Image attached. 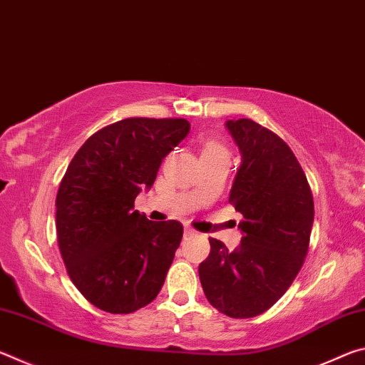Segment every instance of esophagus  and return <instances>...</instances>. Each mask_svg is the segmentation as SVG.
I'll list each match as a JSON object with an SVG mask.
<instances>
[{"mask_svg":"<svg viewBox=\"0 0 365 365\" xmlns=\"http://www.w3.org/2000/svg\"><path fill=\"white\" fill-rule=\"evenodd\" d=\"M183 235H185V237H193V235H195V230H193V228H190V227H185Z\"/></svg>","mask_w":365,"mask_h":365,"instance_id":"esophagus-1","label":"esophagus"}]
</instances>
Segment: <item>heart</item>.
<instances>
[{"label":"heart","instance_id":"obj_1","mask_svg":"<svg viewBox=\"0 0 365 365\" xmlns=\"http://www.w3.org/2000/svg\"><path fill=\"white\" fill-rule=\"evenodd\" d=\"M227 151L224 145H220L219 141L214 140H205L202 141V154L201 156H207V154H215V153H224Z\"/></svg>","mask_w":365,"mask_h":365}]
</instances>
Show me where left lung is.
<instances>
[{"label":"left lung","instance_id":"8db88e82","mask_svg":"<svg viewBox=\"0 0 365 365\" xmlns=\"http://www.w3.org/2000/svg\"><path fill=\"white\" fill-rule=\"evenodd\" d=\"M243 163L230 191L242 212L238 250L209 238L200 264L207 301L233 319L256 317L279 301L304 264L314 222V197L304 170L285 141L251 119L228 120Z\"/></svg>","mask_w":365,"mask_h":365}]
</instances>
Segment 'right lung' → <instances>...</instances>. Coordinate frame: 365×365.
Returning <instances> with one entry per match:
<instances>
[{
	"mask_svg": "<svg viewBox=\"0 0 365 365\" xmlns=\"http://www.w3.org/2000/svg\"><path fill=\"white\" fill-rule=\"evenodd\" d=\"M188 130V120L172 117L114 122L80 146L61 180V256L73 285L101 311H138L164 285L183 227L177 220H148L133 206Z\"/></svg>",
	"mask_w": 365,
	"mask_h": 365,
	"instance_id": "obj_1",
	"label": "right lung"
}]
</instances>
